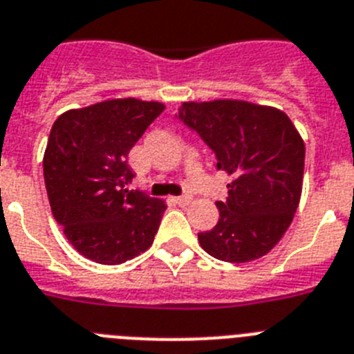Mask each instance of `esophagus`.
Masks as SVG:
<instances>
[{
  "label": "esophagus",
  "mask_w": 354,
  "mask_h": 354,
  "mask_svg": "<svg viewBox=\"0 0 354 354\" xmlns=\"http://www.w3.org/2000/svg\"><path fill=\"white\" fill-rule=\"evenodd\" d=\"M174 203H176V205H180V207H183V205H189L190 196H178V198H174Z\"/></svg>",
  "instance_id": "obj_1"
}]
</instances>
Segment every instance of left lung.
<instances>
[{
    "label": "left lung",
    "instance_id": "1",
    "mask_svg": "<svg viewBox=\"0 0 354 354\" xmlns=\"http://www.w3.org/2000/svg\"><path fill=\"white\" fill-rule=\"evenodd\" d=\"M178 119L214 151L217 169L233 178L219 221L198 233L217 260L244 263L269 253L296 214L305 171V144L281 110L219 100L183 103Z\"/></svg>",
    "mask_w": 354,
    "mask_h": 354
}]
</instances>
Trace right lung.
Wrapping results in <instances>:
<instances>
[{
	"label": "right lung",
	"mask_w": 354,
	"mask_h": 354,
	"mask_svg": "<svg viewBox=\"0 0 354 354\" xmlns=\"http://www.w3.org/2000/svg\"><path fill=\"white\" fill-rule=\"evenodd\" d=\"M164 104L110 100L69 110L55 121L44 153V181L53 217L88 260L118 266L153 244L164 201L128 185V153Z\"/></svg>",
	"instance_id": "obj_1"
}]
</instances>
